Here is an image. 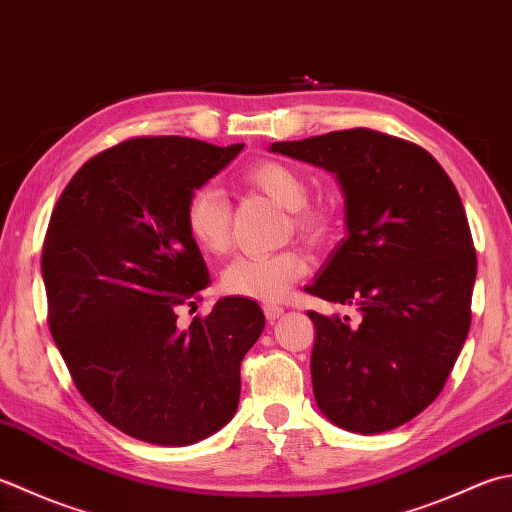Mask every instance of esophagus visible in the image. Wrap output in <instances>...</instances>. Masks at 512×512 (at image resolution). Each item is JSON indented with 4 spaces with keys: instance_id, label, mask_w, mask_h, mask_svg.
I'll use <instances>...</instances> for the list:
<instances>
[{
    "instance_id": "1",
    "label": "esophagus",
    "mask_w": 512,
    "mask_h": 512,
    "mask_svg": "<svg viewBox=\"0 0 512 512\" xmlns=\"http://www.w3.org/2000/svg\"><path fill=\"white\" fill-rule=\"evenodd\" d=\"M264 315H266L268 322H275V319H279V317L284 315V308L277 306V304H266L264 306Z\"/></svg>"
}]
</instances>
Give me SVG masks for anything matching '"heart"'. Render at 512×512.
Returning <instances> with one entry per match:
<instances>
[{
	"label": "heart",
	"instance_id": "b5f03b06",
	"mask_svg": "<svg viewBox=\"0 0 512 512\" xmlns=\"http://www.w3.org/2000/svg\"><path fill=\"white\" fill-rule=\"evenodd\" d=\"M244 184L259 190L275 204L288 210V219L299 235L313 242L324 239L330 230V219L322 208L308 202V184L304 175L290 164L266 159L250 166L242 175ZM230 204L222 190L197 188L186 202L184 222L193 242L210 255H222L230 246ZM308 273V259L297 248L277 253L239 255L222 270V290L259 302L282 299L297 279Z\"/></svg>",
	"mask_w": 512,
	"mask_h": 512
}]
</instances>
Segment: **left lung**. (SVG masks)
Instances as JSON below:
<instances>
[{"label": "left lung", "instance_id": "1", "mask_svg": "<svg viewBox=\"0 0 512 512\" xmlns=\"http://www.w3.org/2000/svg\"><path fill=\"white\" fill-rule=\"evenodd\" d=\"M270 150L335 173L346 199L348 237L306 293L357 319L308 310L315 402L353 433L402 426L442 393L470 330L477 257L457 188L422 146L370 128Z\"/></svg>", "mask_w": 512, "mask_h": 512}]
</instances>
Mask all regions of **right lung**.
<instances>
[{"instance_id":"add662e5","label":"right lung","mask_w":512,"mask_h":512,"mask_svg":"<svg viewBox=\"0 0 512 512\" xmlns=\"http://www.w3.org/2000/svg\"><path fill=\"white\" fill-rule=\"evenodd\" d=\"M244 144L133 137L77 170L44 239L48 328L86 402L122 433L188 446L233 419L239 366L264 330L246 297L177 326L210 284L188 197ZM197 308V306H195Z\"/></svg>"}]
</instances>
